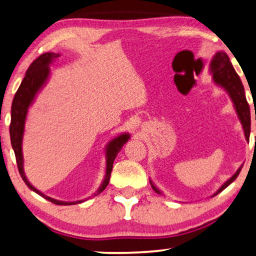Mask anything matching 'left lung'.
I'll use <instances>...</instances> for the list:
<instances>
[{
	"mask_svg": "<svg viewBox=\"0 0 256 256\" xmlns=\"http://www.w3.org/2000/svg\"><path fill=\"white\" fill-rule=\"evenodd\" d=\"M209 71H210V74L212 76V82H215L217 86L222 87V88L228 94V96H230L232 104H234L236 112H237L238 115L240 123L242 125L244 134H245L246 140L248 141L250 134V106L247 104V100L245 96V90H244L242 80H240L237 72L234 71V68L230 62V58H228V56L226 54V52L220 50V52H217L216 54L214 55L210 62V70ZM242 168V166H240L239 169L236 171L234 176L228 178V180L224 182V184L220 186V188L217 190L212 196H217V194L222 192L224 188H226L232 182H234V179L238 177ZM150 182L152 190H154L156 193L162 194L161 190L152 184V180H150Z\"/></svg>",
	"mask_w": 256,
	"mask_h": 256,
	"instance_id": "obj_1",
	"label": "left lung"
}]
</instances>
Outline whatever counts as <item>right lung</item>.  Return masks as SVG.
Masks as SVG:
<instances>
[{
	"instance_id": "obj_1",
	"label": "right lung",
	"mask_w": 256,
	"mask_h": 256,
	"mask_svg": "<svg viewBox=\"0 0 256 256\" xmlns=\"http://www.w3.org/2000/svg\"><path fill=\"white\" fill-rule=\"evenodd\" d=\"M60 55L56 54V52H44L41 56L34 60L30 64V68L26 71L25 77L22 79V82L19 86L18 90L14 94L12 106H11V123H10V140H11V146L16 155V161L18 166L19 174L22 178V180L26 185L28 186L30 190H32L33 192L39 194V196H44V199L52 202L55 204L60 206H70V204H82L85 200H78L74 202H66V201H60L55 200L52 198H49L44 196L42 192H40L39 190H36L34 186L30 184L28 180V178L25 176L24 172V158H22V136H24L25 131V122L26 117H28V108L36 100V94L44 88V86L47 84L49 76H50V68L49 66L54 62L56 58H58ZM130 139L128 133H122V134L117 136L112 140H110L108 144L106 147V174L104 178V182L98 190L93 194V196L100 194L102 190L109 184L110 174H112V164L115 161L116 156L122 147L124 146L125 142H128Z\"/></svg>"
}]
</instances>
